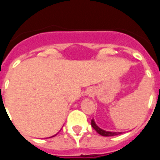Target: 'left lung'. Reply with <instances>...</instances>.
Instances as JSON below:
<instances>
[{
    "mask_svg": "<svg viewBox=\"0 0 160 160\" xmlns=\"http://www.w3.org/2000/svg\"><path fill=\"white\" fill-rule=\"evenodd\" d=\"M92 126L93 127V129L98 132V134H100L101 136H103V137H113V136H117L119 134H122V132H110V131H106L102 129L101 128H99L98 125H96V123L95 122L94 119L92 120Z\"/></svg>",
    "mask_w": 160,
    "mask_h": 160,
    "instance_id": "1",
    "label": "left lung"
}]
</instances>
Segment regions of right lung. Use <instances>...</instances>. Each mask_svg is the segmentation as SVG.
<instances>
[{
  "label": "right lung",
  "instance_id": "add662e5",
  "mask_svg": "<svg viewBox=\"0 0 160 160\" xmlns=\"http://www.w3.org/2000/svg\"><path fill=\"white\" fill-rule=\"evenodd\" d=\"M57 135V134H55V135L54 136H56ZM54 136H52V137H54Z\"/></svg>",
  "mask_w": 160,
  "mask_h": 160
}]
</instances>
